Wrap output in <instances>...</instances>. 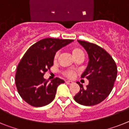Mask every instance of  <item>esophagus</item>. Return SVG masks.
I'll return each mask as SVG.
<instances>
[{"label":"esophagus","mask_w":129,"mask_h":129,"mask_svg":"<svg viewBox=\"0 0 129 129\" xmlns=\"http://www.w3.org/2000/svg\"><path fill=\"white\" fill-rule=\"evenodd\" d=\"M66 83L67 84H72L73 82L71 81V80H66Z\"/></svg>","instance_id":"obj_1"}]
</instances>
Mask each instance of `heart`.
<instances>
[{
	"label": "heart",
	"mask_w": 129,
	"mask_h": 129,
	"mask_svg": "<svg viewBox=\"0 0 129 129\" xmlns=\"http://www.w3.org/2000/svg\"><path fill=\"white\" fill-rule=\"evenodd\" d=\"M71 52L75 59H77L78 58H84V56L83 51L78 47H76V46L72 47L71 48ZM59 56H60V52L57 51L54 56V61H56L59 58ZM62 75L65 77H68V78H73L75 75V72L74 71H72V70H66V71L62 72Z\"/></svg>",
	"instance_id": "heart-1"
}]
</instances>
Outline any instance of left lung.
<instances>
[{
    "mask_svg": "<svg viewBox=\"0 0 129 129\" xmlns=\"http://www.w3.org/2000/svg\"><path fill=\"white\" fill-rule=\"evenodd\" d=\"M87 51L89 63L81 78L89 80V84L84 88L80 86V91L74 97L77 103L84 106H93L103 101L109 95L117 77V66L108 52L96 44L78 40Z\"/></svg>",
    "mask_w": 129,
    "mask_h": 129,
    "instance_id": "8db88e82",
    "label": "left lung"
}]
</instances>
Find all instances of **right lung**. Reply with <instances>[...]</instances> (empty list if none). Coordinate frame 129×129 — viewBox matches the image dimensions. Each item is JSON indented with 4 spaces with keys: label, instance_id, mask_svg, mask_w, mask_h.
<instances>
[{
    "label": "right lung",
    "instance_id": "obj_1",
    "mask_svg": "<svg viewBox=\"0 0 129 129\" xmlns=\"http://www.w3.org/2000/svg\"><path fill=\"white\" fill-rule=\"evenodd\" d=\"M73 41L45 38L34 43L24 54L17 68L15 84L20 96L28 104L41 107L55 98L58 86L64 80L56 77L49 83L43 75L53 66L56 51Z\"/></svg>",
    "mask_w": 129,
    "mask_h": 129
}]
</instances>
